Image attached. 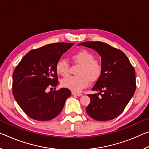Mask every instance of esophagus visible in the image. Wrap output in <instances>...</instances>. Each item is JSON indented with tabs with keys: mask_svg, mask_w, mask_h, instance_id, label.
<instances>
[{
	"mask_svg": "<svg viewBox=\"0 0 149 149\" xmlns=\"http://www.w3.org/2000/svg\"><path fill=\"white\" fill-rule=\"evenodd\" d=\"M72 94L73 95L78 96V97H81V96H82V94H81V93H75V92H72Z\"/></svg>",
	"mask_w": 149,
	"mask_h": 149,
	"instance_id": "esophagus-1",
	"label": "esophagus"
}]
</instances>
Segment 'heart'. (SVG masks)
Segmentation results:
<instances>
[{
  "mask_svg": "<svg viewBox=\"0 0 149 149\" xmlns=\"http://www.w3.org/2000/svg\"><path fill=\"white\" fill-rule=\"evenodd\" d=\"M75 62L81 65L77 76H70L62 81V86L74 92H79L87 87L91 81L95 82L102 74V67L92 52L82 50L72 55ZM56 71L62 77H66L70 73V64L65 60H60L56 64Z\"/></svg>",
  "mask_w": 149,
  "mask_h": 149,
  "instance_id": "b5f03b06",
  "label": "heart"
}]
</instances>
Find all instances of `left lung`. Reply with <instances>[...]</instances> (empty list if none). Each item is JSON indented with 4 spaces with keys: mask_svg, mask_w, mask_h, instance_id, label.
I'll list each match as a JSON object with an SVG mask.
<instances>
[{
    "mask_svg": "<svg viewBox=\"0 0 149 149\" xmlns=\"http://www.w3.org/2000/svg\"><path fill=\"white\" fill-rule=\"evenodd\" d=\"M95 50L101 57L102 72L93 91L88 95L91 102L86 112L97 121H108L118 117L134 95L136 89L135 69L122 50L100 41L79 43ZM100 94L102 97L99 98Z\"/></svg>",
    "mask_w": 149,
    "mask_h": 149,
    "instance_id": "8db88e82",
    "label": "left lung"
}]
</instances>
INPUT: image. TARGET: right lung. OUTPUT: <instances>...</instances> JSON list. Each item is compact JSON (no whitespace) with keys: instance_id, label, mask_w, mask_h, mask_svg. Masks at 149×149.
<instances>
[{"instance_id":"add662e5","label":"right lung","mask_w":149,"mask_h":149,"mask_svg":"<svg viewBox=\"0 0 149 149\" xmlns=\"http://www.w3.org/2000/svg\"><path fill=\"white\" fill-rule=\"evenodd\" d=\"M74 43L57 42L33 49L24 56L12 75V93L17 104L32 119L49 121L58 115L71 95L66 88L47 92L58 84L56 64Z\"/></svg>"}]
</instances>
